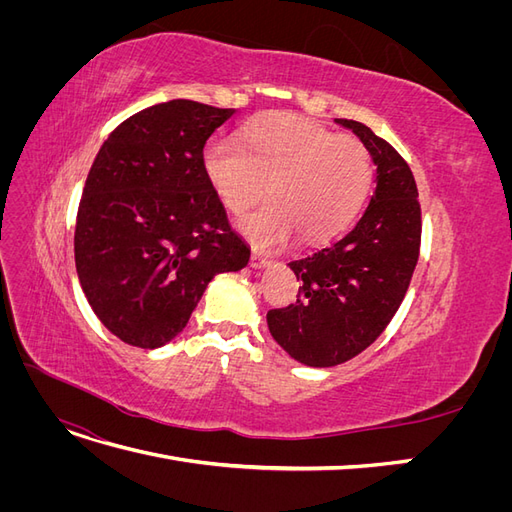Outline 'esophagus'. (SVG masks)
Instances as JSON below:
<instances>
[{
	"label": "esophagus",
	"mask_w": 512,
	"mask_h": 512,
	"mask_svg": "<svg viewBox=\"0 0 512 512\" xmlns=\"http://www.w3.org/2000/svg\"><path fill=\"white\" fill-rule=\"evenodd\" d=\"M269 258L267 256H262V254H258V252H254L252 254V258H250V267L252 269H265V267H269Z\"/></svg>",
	"instance_id": "1"
}]
</instances>
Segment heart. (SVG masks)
I'll return each mask as SVG.
<instances>
[{
    "label": "heart",
    "instance_id": "b5f03b06",
    "mask_svg": "<svg viewBox=\"0 0 512 512\" xmlns=\"http://www.w3.org/2000/svg\"><path fill=\"white\" fill-rule=\"evenodd\" d=\"M205 173L220 203L243 215L258 200H273L241 222L265 247L301 235L320 243L339 235L361 211L374 179L369 149L354 136L335 134L299 115H269L243 132V141H211Z\"/></svg>",
    "mask_w": 512,
    "mask_h": 512
}]
</instances>
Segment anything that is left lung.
Returning a JSON list of instances; mask_svg holds the SVG:
<instances>
[{
	"label": "left lung",
	"mask_w": 512,
	"mask_h": 512,
	"mask_svg": "<svg viewBox=\"0 0 512 512\" xmlns=\"http://www.w3.org/2000/svg\"><path fill=\"white\" fill-rule=\"evenodd\" d=\"M369 149L376 190L344 237L292 260L297 303L269 309L273 339L309 367L346 363L389 327L421 252V203L408 162L365 123L337 119Z\"/></svg>",
	"instance_id": "obj_1"
}]
</instances>
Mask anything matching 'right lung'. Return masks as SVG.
Wrapping results in <instances>:
<instances>
[{
    "instance_id": "right-lung-1",
    "label": "right lung",
    "mask_w": 512,
    "mask_h": 512,
    "mask_svg": "<svg viewBox=\"0 0 512 512\" xmlns=\"http://www.w3.org/2000/svg\"><path fill=\"white\" fill-rule=\"evenodd\" d=\"M232 113L194 100L143 108L108 134L89 168L74 228L76 273L121 342L168 344L213 277L250 260L203 164L207 138Z\"/></svg>"
}]
</instances>
